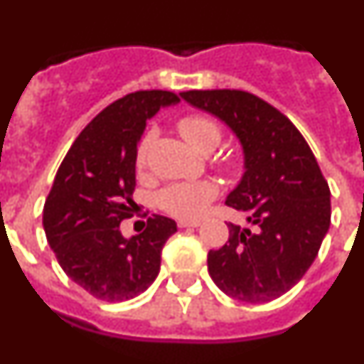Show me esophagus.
<instances>
[{"label":"esophagus","mask_w":364,"mask_h":364,"mask_svg":"<svg viewBox=\"0 0 364 364\" xmlns=\"http://www.w3.org/2000/svg\"><path fill=\"white\" fill-rule=\"evenodd\" d=\"M176 224H178V228H198L200 226V220H186V218H180Z\"/></svg>","instance_id":"1"}]
</instances>
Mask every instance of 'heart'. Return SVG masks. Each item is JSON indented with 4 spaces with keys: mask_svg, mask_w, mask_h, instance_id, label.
<instances>
[{
    "mask_svg": "<svg viewBox=\"0 0 364 364\" xmlns=\"http://www.w3.org/2000/svg\"><path fill=\"white\" fill-rule=\"evenodd\" d=\"M180 134L186 142L202 153H210L220 144L222 131L220 125L208 117L191 114L178 122ZM153 142V133H147L136 147L134 162L136 167H144L147 160V151ZM217 197V186L208 180L197 182H182V184L167 186L159 193L156 202L164 211L180 218H198L205 211L208 204Z\"/></svg>",
    "mask_w": 364,
    "mask_h": 364,
    "instance_id": "1",
    "label": "heart"
}]
</instances>
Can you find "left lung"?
<instances>
[{"mask_svg": "<svg viewBox=\"0 0 364 364\" xmlns=\"http://www.w3.org/2000/svg\"><path fill=\"white\" fill-rule=\"evenodd\" d=\"M180 96L233 131L244 173L226 204L253 226L228 222L230 239L208 253L215 284L242 302H268L294 288L330 228V188L297 127L259 96L235 89Z\"/></svg>", "mask_w": 364, "mask_h": 364, "instance_id": "1", "label": "left lung"}]
</instances>
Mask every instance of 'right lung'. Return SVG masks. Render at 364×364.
<instances>
[{"label":"right lung","instance_id":"1","mask_svg":"<svg viewBox=\"0 0 364 364\" xmlns=\"http://www.w3.org/2000/svg\"><path fill=\"white\" fill-rule=\"evenodd\" d=\"M178 102L169 91H138L112 102L80 133L58 169L43 208L45 235L63 272L96 299L127 301L159 275L176 222L153 215L131 239L120 222L134 204V156L147 120Z\"/></svg>","mask_w":364,"mask_h":364}]
</instances>
